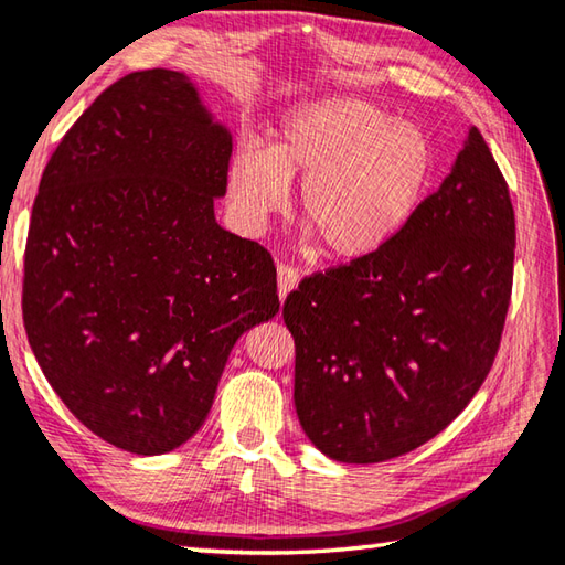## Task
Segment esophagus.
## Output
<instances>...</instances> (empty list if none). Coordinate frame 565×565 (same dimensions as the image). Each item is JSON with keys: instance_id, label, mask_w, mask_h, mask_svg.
I'll return each instance as SVG.
<instances>
[{"instance_id": "1", "label": "esophagus", "mask_w": 565, "mask_h": 565, "mask_svg": "<svg viewBox=\"0 0 565 565\" xmlns=\"http://www.w3.org/2000/svg\"><path fill=\"white\" fill-rule=\"evenodd\" d=\"M276 281H279V298L284 301V298L296 289L298 281H301V271H298V267H294V264L284 262L276 267Z\"/></svg>"}]
</instances>
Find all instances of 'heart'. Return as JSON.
I'll list each match as a JSON object with an SVG mask.
<instances>
[{
  "instance_id": "b5f03b06",
  "label": "heart",
  "mask_w": 565,
  "mask_h": 565,
  "mask_svg": "<svg viewBox=\"0 0 565 565\" xmlns=\"http://www.w3.org/2000/svg\"><path fill=\"white\" fill-rule=\"evenodd\" d=\"M426 131L362 97H326L291 109L274 143H247L230 163L227 198L237 223L259 235L303 179L298 215L326 257L367 259L399 235L434 175Z\"/></svg>"
}]
</instances>
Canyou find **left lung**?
<instances>
[{
    "label": "left lung",
    "instance_id": "8db88e82",
    "mask_svg": "<svg viewBox=\"0 0 565 565\" xmlns=\"http://www.w3.org/2000/svg\"><path fill=\"white\" fill-rule=\"evenodd\" d=\"M514 207L478 127L399 235L286 296L294 404L311 444L382 462L440 434L494 362L514 274Z\"/></svg>",
    "mask_w": 565,
    "mask_h": 565
}]
</instances>
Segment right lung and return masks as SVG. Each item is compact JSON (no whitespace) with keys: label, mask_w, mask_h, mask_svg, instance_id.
Masks as SVG:
<instances>
[{"label":"right lung","mask_w":565,"mask_h":565,"mask_svg":"<svg viewBox=\"0 0 565 565\" xmlns=\"http://www.w3.org/2000/svg\"><path fill=\"white\" fill-rule=\"evenodd\" d=\"M232 135L179 71L113 83L43 169L21 311L53 392L137 456L185 444L230 350L279 313L271 254L223 230Z\"/></svg>","instance_id":"obj_1"}]
</instances>
